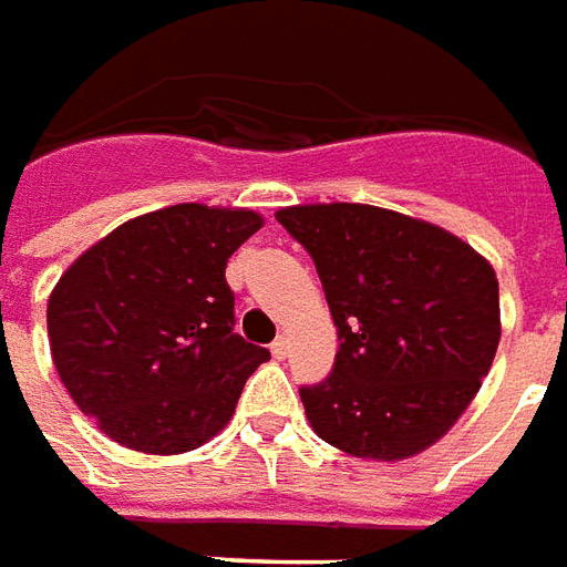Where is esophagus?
Returning <instances> with one entry per match:
<instances>
[{
  "label": "esophagus",
  "instance_id": "1",
  "mask_svg": "<svg viewBox=\"0 0 567 567\" xmlns=\"http://www.w3.org/2000/svg\"><path fill=\"white\" fill-rule=\"evenodd\" d=\"M271 357H275V360H284V357H287V339L271 341Z\"/></svg>",
  "mask_w": 567,
  "mask_h": 567
}]
</instances>
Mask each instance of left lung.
<instances>
[{"mask_svg": "<svg viewBox=\"0 0 567 567\" xmlns=\"http://www.w3.org/2000/svg\"><path fill=\"white\" fill-rule=\"evenodd\" d=\"M277 223L315 259L339 329L332 372L302 384L320 440L400 461L467 409L501 341L492 265L431 223L369 204H305Z\"/></svg>", "mask_w": 567, "mask_h": 567, "instance_id": "8db88e82", "label": "left lung"}]
</instances>
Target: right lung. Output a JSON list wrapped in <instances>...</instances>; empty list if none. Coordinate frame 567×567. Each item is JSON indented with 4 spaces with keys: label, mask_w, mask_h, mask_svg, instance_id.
I'll return each mask as SVG.
<instances>
[{
    "label": "right lung",
    "mask_w": 567,
    "mask_h": 567,
    "mask_svg": "<svg viewBox=\"0 0 567 567\" xmlns=\"http://www.w3.org/2000/svg\"><path fill=\"white\" fill-rule=\"evenodd\" d=\"M252 210L176 204L82 252L48 299L60 381L115 443L179 455L223 431L268 351L235 332L226 262Z\"/></svg>",
    "instance_id": "obj_1"
}]
</instances>
